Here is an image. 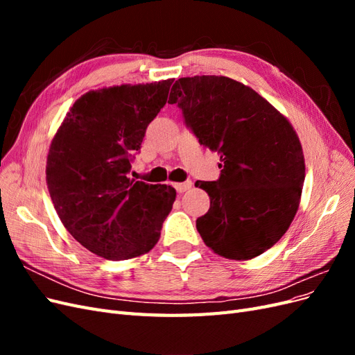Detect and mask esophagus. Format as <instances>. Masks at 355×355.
Wrapping results in <instances>:
<instances>
[{
    "label": "esophagus",
    "mask_w": 355,
    "mask_h": 355,
    "mask_svg": "<svg viewBox=\"0 0 355 355\" xmlns=\"http://www.w3.org/2000/svg\"><path fill=\"white\" fill-rule=\"evenodd\" d=\"M175 188L179 194H182V192H187L188 189L192 188V182L187 180V182H182V184H175Z\"/></svg>",
    "instance_id": "obj_1"
}]
</instances>
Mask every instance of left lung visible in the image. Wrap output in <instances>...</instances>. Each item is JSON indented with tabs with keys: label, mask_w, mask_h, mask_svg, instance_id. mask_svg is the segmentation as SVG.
Wrapping results in <instances>:
<instances>
[{
	"label": "left lung",
	"mask_w": 355,
	"mask_h": 355,
	"mask_svg": "<svg viewBox=\"0 0 355 355\" xmlns=\"http://www.w3.org/2000/svg\"><path fill=\"white\" fill-rule=\"evenodd\" d=\"M168 103H178L200 145L222 161L216 182H196L210 197L197 219L202 241L234 261L271 249L295 218L305 180L293 125L249 85L218 75L179 78Z\"/></svg>",
	"instance_id": "1"
}]
</instances>
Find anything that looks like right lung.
I'll use <instances>...</instances> for the list:
<instances>
[{
    "label": "right lung",
    "instance_id": "obj_1",
    "mask_svg": "<svg viewBox=\"0 0 355 355\" xmlns=\"http://www.w3.org/2000/svg\"><path fill=\"white\" fill-rule=\"evenodd\" d=\"M173 78L90 90L50 144L46 180L63 227L92 253L124 261L148 253L176 200L170 185L127 176Z\"/></svg>",
    "mask_w": 355,
    "mask_h": 355
}]
</instances>
